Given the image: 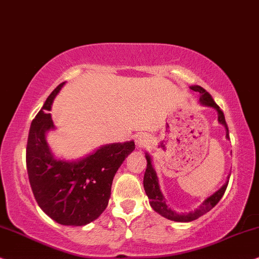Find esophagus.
I'll return each instance as SVG.
<instances>
[{"label":"esophagus","mask_w":259,"mask_h":259,"mask_svg":"<svg viewBox=\"0 0 259 259\" xmlns=\"http://www.w3.org/2000/svg\"><path fill=\"white\" fill-rule=\"evenodd\" d=\"M148 143V137L146 135H139L136 139V147L139 149H142L143 147H146V144Z\"/></svg>","instance_id":"34e87169"}]
</instances>
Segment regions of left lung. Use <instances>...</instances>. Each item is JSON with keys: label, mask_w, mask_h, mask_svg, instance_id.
I'll return each mask as SVG.
<instances>
[{"label": "left lung", "mask_w": 259, "mask_h": 259, "mask_svg": "<svg viewBox=\"0 0 259 259\" xmlns=\"http://www.w3.org/2000/svg\"><path fill=\"white\" fill-rule=\"evenodd\" d=\"M191 90H193V91H195V92H199L200 94V104L206 105V106H211V108L217 110V112H218V122L225 126L226 139L230 140L229 127H227L225 116H224V112L220 110L219 106L215 104V102L213 101L212 96L209 95L205 89H202L201 86H198V85L191 86ZM146 158H147V169H146V173H144V178H143V186H144V191H146V194L148 195V198H149V200H150L149 204L151 207H153L155 212H157L158 214L164 217V218L173 220V222H179V223L193 222V220L198 219L201 215H204L205 213L211 211V209L214 207L217 204H218L219 200L223 198L224 193H225V191H226L227 185H229V181H226L225 185H224L222 188L218 189L214 194L208 196V198L206 199L198 208L194 209V211H192L189 213H177L171 208L168 207L167 204H165V199L160 189V185H158V179H157L156 171H155L153 164H151V157L149 156V154H146Z\"/></svg>", "instance_id": "obj_1"}]
</instances>
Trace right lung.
I'll use <instances>...</instances> for the list:
<instances>
[{"label":"right lung","instance_id":"right-lung-1","mask_svg":"<svg viewBox=\"0 0 259 259\" xmlns=\"http://www.w3.org/2000/svg\"><path fill=\"white\" fill-rule=\"evenodd\" d=\"M64 84L53 90L30 124L27 171L37 205L50 218L61 225L84 226L104 212L113 177L135 143L105 144L79 161L55 158L46 140L47 132L54 129L48 112Z\"/></svg>","mask_w":259,"mask_h":259}]
</instances>
